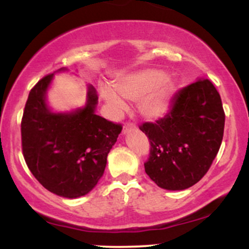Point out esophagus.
Returning a JSON list of instances; mask_svg holds the SVG:
<instances>
[{
  "instance_id": "1",
  "label": "esophagus",
  "mask_w": 249,
  "mask_h": 249,
  "mask_svg": "<svg viewBox=\"0 0 249 249\" xmlns=\"http://www.w3.org/2000/svg\"><path fill=\"white\" fill-rule=\"evenodd\" d=\"M136 126L134 125H125L124 128H123V134H128L130 132H132V131L136 130Z\"/></svg>"
}]
</instances>
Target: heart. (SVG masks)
Masks as SVG:
<instances>
[{
	"label": "heart",
	"mask_w": 249,
	"mask_h": 249,
	"mask_svg": "<svg viewBox=\"0 0 249 249\" xmlns=\"http://www.w3.org/2000/svg\"><path fill=\"white\" fill-rule=\"evenodd\" d=\"M117 92L124 99L138 102L139 113L146 119H158L170 111L178 84L161 70L148 69L119 79ZM101 95L113 113H121L125 104L113 90L101 89Z\"/></svg>",
	"instance_id": "obj_1"
}]
</instances>
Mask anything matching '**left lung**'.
Listing matches in <instances>:
<instances>
[{"instance_id": "1", "label": "left lung", "mask_w": 249, "mask_h": 249, "mask_svg": "<svg viewBox=\"0 0 249 249\" xmlns=\"http://www.w3.org/2000/svg\"><path fill=\"white\" fill-rule=\"evenodd\" d=\"M224 127L219 92L208 79L198 78L178 91L164 118L139 127L151 142L145 172L164 190L193 186L218 154Z\"/></svg>"}]
</instances>
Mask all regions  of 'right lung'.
Segmentation results:
<instances>
[{
	"mask_svg": "<svg viewBox=\"0 0 249 249\" xmlns=\"http://www.w3.org/2000/svg\"><path fill=\"white\" fill-rule=\"evenodd\" d=\"M61 68L31 89L21 124L28 167L43 187L68 199L87 196L104 174L107 158L122 126L96 115L98 96L88 84L87 102L70 111H55L48 91Z\"/></svg>",
	"mask_w": 249,
	"mask_h": 249,
	"instance_id": "right-lung-1",
	"label": "right lung"
}]
</instances>
